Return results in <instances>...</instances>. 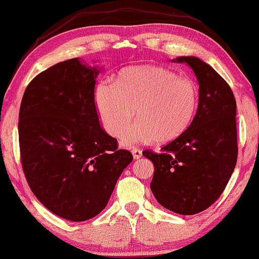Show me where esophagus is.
Listing matches in <instances>:
<instances>
[{
  "instance_id": "esophagus-1",
  "label": "esophagus",
  "mask_w": 259,
  "mask_h": 259,
  "mask_svg": "<svg viewBox=\"0 0 259 259\" xmlns=\"http://www.w3.org/2000/svg\"><path fill=\"white\" fill-rule=\"evenodd\" d=\"M133 155H134V159H139L142 157V151L139 149H133Z\"/></svg>"
}]
</instances>
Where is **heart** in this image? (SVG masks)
Wrapping results in <instances>:
<instances>
[{
  "instance_id": "heart-1",
  "label": "heart",
  "mask_w": 259,
  "mask_h": 259,
  "mask_svg": "<svg viewBox=\"0 0 259 259\" xmlns=\"http://www.w3.org/2000/svg\"><path fill=\"white\" fill-rule=\"evenodd\" d=\"M106 131L120 138L137 112L139 121L123 137L124 145L180 136L194 117L197 89L194 81L161 65H135L122 69L113 85L101 83L94 92Z\"/></svg>"
}]
</instances>
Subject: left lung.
Masks as SVG:
<instances>
[{
    "instance_id": "8db88e82",
    "label": "left lung",
    "mask_w": 259,
    "mask_h": 259,
    "mask_svg": "<svg viewBox=\"0 0 259 259\" xmlns=\"http://www.w3.org/2000/svg\"><path fill=\"white\" fill-rule=\"evenodd\" d=\"M199 85L198 107L189 128L163 146L144 151L154 165L151 190L160 205L183 215L199 213L219 198L237 160L236 101L233 91L211 65L181 56Z\"/></svg>"
}]
</instances>
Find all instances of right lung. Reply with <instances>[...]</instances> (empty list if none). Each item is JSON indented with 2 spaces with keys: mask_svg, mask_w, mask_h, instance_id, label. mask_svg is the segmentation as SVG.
Masks as SVG:
<instances>
[{
  "mask_svg": "<svg viewBox=\"0 0 259 259\" xmlns=\"http://www.w3.org/2000/svg\"><path fill=\"white\" fill-rule=\"evenodd\" d=\"M99 72L77 57L60 62L31 80L20 104L26 181L45 207L70 221L99 214L133 161L100 126L94 102Z\"/></svg>",
  "mask_w": 259,
  "mask_h": 259,
  "instance_id": "1",
  "label": "right lung"
}]
</instances>
